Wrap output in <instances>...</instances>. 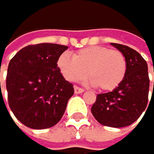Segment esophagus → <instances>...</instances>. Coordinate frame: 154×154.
I'll list each match as a JSON object with an SVG mask.
<instances>
[{
    "label": "esophagus",
    "mask_w": 154,
    "mask_h": 154,
    "mask_svg": "<svg viewBox=\"0 0 154 154\" xmlns=\"http://www.w3.org/2000/svg\"><path fill=\"white\" fill-rule=\"evenodd\" d=\"M74 92H75L76 94H82V92H84V90L82 89V88H79L77 86L74 87Z\"/></svg>",
    "instance_id": "obj_1"
}]
</instances>
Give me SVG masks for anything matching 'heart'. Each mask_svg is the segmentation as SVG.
Segmentation results:
<instances>
[{"instance_id":"b5f03b06","label":"heart","mask_w":154,"mask_h":154,"mask_svg":"<svg viewBox=\"0 0 154 154\" xmlns=\"http://www.w3.org/2000/svg\"><path fill=\"white\" fill-rule=\"evenodd\" d=\"M58 66L68 81H80L87 74L90 83L99 90L110 91L121 85L126 73V60L118 50L103 46H90L74 55L63 53L58 60Z\"/></svg>"}]
</instances>
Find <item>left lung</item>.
Returning a JSON list of instances; mask_svg holds the SVG:
<instances>
[{"label":"left lung","instance_id":"obj_1","mask_svg":"<svg viewBox=\"0 0 154 154\" xmlns=\"http://www.w3.org/2000/svg\"><path fill=\"white\" fill-rule=\"evenodd\" d=\"M111 45L123 54L126 60V73L117 89L97 94L91 113L102 125L124 127L136 122L148 105L149 89L148 64L144 58L130 47L118 43Z\"/></svg>","mask_w":154,"mask_h":154}]
</instances>
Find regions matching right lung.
I'll list each match as a JSON object with an SVG mask.
<instances>
[{"mask_svg":"<svg viewBox=\"0 0 154 154\" xmlns=\"http://www.w3.org/2000/svg\"><path fill=\"white\" fill-rule=\"evenodd\" d=\"M67 48L54 43L28 45L10 60L6 75L8 105L24 125L45 129L63 116L74 89L57 63Z\"/></svg>","mask_w":154,"mask_h":154,"instance_id":"obj_1","label":"right lung"}]
</instances>
